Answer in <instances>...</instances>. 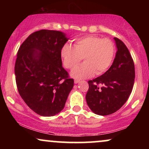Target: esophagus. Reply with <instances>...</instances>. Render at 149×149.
Segmentation results:
<instances>
[{"label":"esophagus","instance_id":"34e87169","mask_svg":"<svg viewBox=\"0 0 149 149\" xmlns=\"http://www.w3.org/2000/svg\"><path fill=\"white\" fill-rule=\"evenodd\" d=\"M74 83H75V84H78V83H80V80L76 79V80H74Z\"/></svg>","mask_w":149,"mask_h":149}]
</instances>
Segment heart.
Instances as JSON below:
<instances>
[{"label":"heart","instance_id":"heart-1","mask_svg":"<svg viewBox=\"0 0 149 149\" xmlns=\"http://www.w3.org/2000/svg\"><path fill=\"white\" fill-rule=\"evenodd\" d=\"M115 54V46L111 40L95 36H88L78 39L74 46L65 43L60 49L63 64L67 69L75 67L83 58L84 63L75 68L71 76L83 79L102 75L110 67Z\"/></svg>","mask_w":149,"mask_h":149}]
</instances>
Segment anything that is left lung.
<instances>
[{
    "label": "left lung",
    "instance_id": "1",
    "mask_svg": "<svg viewBox=\"0 0 149 149\" xmlns=\"http://www.w3.org/2000/svg\"><path fill=\"white\" fill-rule=\"evenodd\" d=\"M117 52L111 67L103 75L89 80L86 102L94 113L107 116L119 110L127 102L134 85V64L124 42L117 38Z\"/></svg>",
    "mask_w": 149,
    "mask_h": 149
}]
</instances>
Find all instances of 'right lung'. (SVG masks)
<instances>
[{"label": "right lung", "instance_id": "1", "mask_svg": "<svg viewBox=\"0 0 149 149\" xmlns=\"http://www.w3.org/2000/svg\"><path fill=\"white\" fill-rule=\"evenodd\" d=\"M69 38L59 31L34 32L19 47L15 66L20 96L42 116L61 112L74 81L62 67L60 49Z\"/></svg>", "mask_w": 149, "mask_h": 149}]
</instances>
